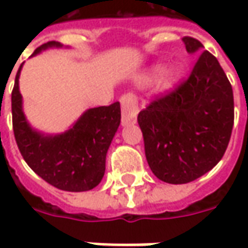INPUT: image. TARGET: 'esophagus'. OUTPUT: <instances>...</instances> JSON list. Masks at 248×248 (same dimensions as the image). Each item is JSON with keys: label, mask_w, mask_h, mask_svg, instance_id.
<instances>
[{"label": "esophagus", "mask_w": 248, "mask_h": 248, "mask_svg": "<svg viewBox=\"0 0 248 248\" xmlns=\"http://www.w3.org/2000/svg\"><path fill=\"white\" fill-rule=\"evenodd\" d=\"M121 124L123 125H131L137 123V116H138V102L134 95H124L121 96Z\"/></svg>", "instance_id": "esophagus-1"}]
</instances>
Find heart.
Masks as SVG:
<instances>
[{
    "mask_svg": "<svg viewBox=\"0 0 248 248\" xmlns=\"http://www.w3.org/2000/svg\"><path fill=\"white\" fill-rule=\"evenodd\" d=\"M158 74H161V85L164 88H171L179 78V70L176 67H168L163 72V66L161 64H156L153 67L149 69V72L146 73L145 78L146 80H152L155 77H157Z\"/></svg>",
    "mask_w": 248,
    "mask_h": 248,
    "instance_id": "b5f03b06",
    "label": "heart"
}]
</instances>
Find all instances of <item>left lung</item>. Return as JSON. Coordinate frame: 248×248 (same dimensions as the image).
<instances>
[{
    "instance_id": "obj_1",
    "label": "left lung",
    "mask_w": 248,
    "mask_h": 248,
    "mask_svg": "<svg viewBox=\"0 0 248 248\" xmlns=\"http://www.w3.org/2000/svg\"><path fill=\"white\" fill-rule=\"evenodd\" d=\"M197 56L190 77L138 114L145 155L160 181L181 185L213 170L233 128V91L217 58L200 41L184 37Z\"/></svg>"
}]
</instances>
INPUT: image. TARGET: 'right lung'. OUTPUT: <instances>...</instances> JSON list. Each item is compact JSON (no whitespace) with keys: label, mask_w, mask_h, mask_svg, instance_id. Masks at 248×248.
<instances>
[{"label":"right lung","mask_w":248,"mask_h":248,"mask_svg":"<svg viewBox=\"0 0 248 248\" xmlns=\"http://www.w3.org/2000/svg\"><path fill=\"white\" fill-rule=\"evenodd\" d=\"M58 41L38 46L31 56L48 48H62ZM20 64L12 91V123L15 139L24 161L44 181L66 192H85L99 185L105 175L106 155L120 121V103L85 110L69 129L44 134L33 128L23 111L19 90Z\"/></svg>","instance_id":"1"}]
</instances>
